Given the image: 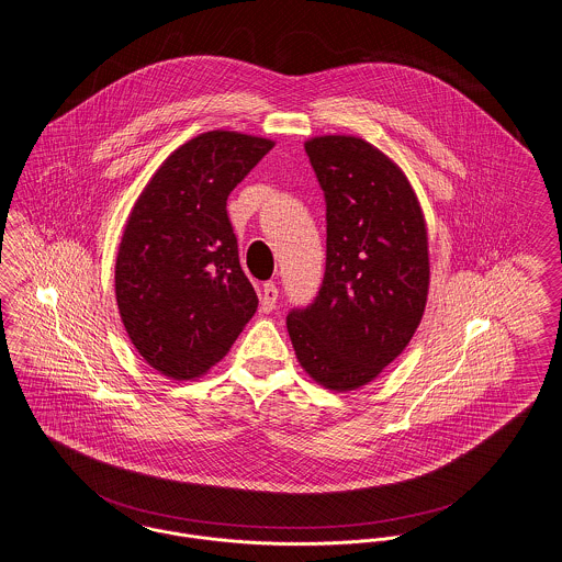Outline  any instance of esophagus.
Masks as SVG:
<instances>
[{"mask_svg": "<svg viewBox=\"0 0 562 562\" xmlns=\"http://www.w3.org/2000/svg\"><path fill=\"white\" fill-rule=\"evenodd\" d=\"M278 302V286L273 282H265L260 289V310L271 312Z\"/></svg>", "mask_w": 562, "mask_h": 562, "instance_id": "34e87169", "label": "esophagus"}]
</instances>
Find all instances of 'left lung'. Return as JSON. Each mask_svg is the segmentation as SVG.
<instances>
[{"label": "left lung", "mask_w": 562, "mask_h": 562, "mask_svg": "<svg viewBox=\"0 0 562 562\" xmlns=\"http://www.w3.org/2000/svg\"><path fill=\"white\" fill-rule=\"evenodd\" d=\"M305 154L325 194L327 260L314 302L286 329L323 387L374 381L411 342L426 310L430 260L419 201L404 173L357 136H316Z\"/></svg>", "instance_id": "8db88e82"}]
</instances>
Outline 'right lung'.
<instances>
[{
  "label": "right lung",
  "instance_id": "1",
  "mask_svg": "<svg viewBox=\"0 0 562 562\" xmlns=\"http://www.w3.org/2000/svg\"><path fill=\"white\" fill-rule=\"evenodd\" d=\"M271 147L239 132L199 134L165 160L130 214L117 305L134 348L169 379L205 374L257 312L226 199Z\"/></svg>",
  "mask_w": 562,
  "mask_h": 562
}]
</instances>
